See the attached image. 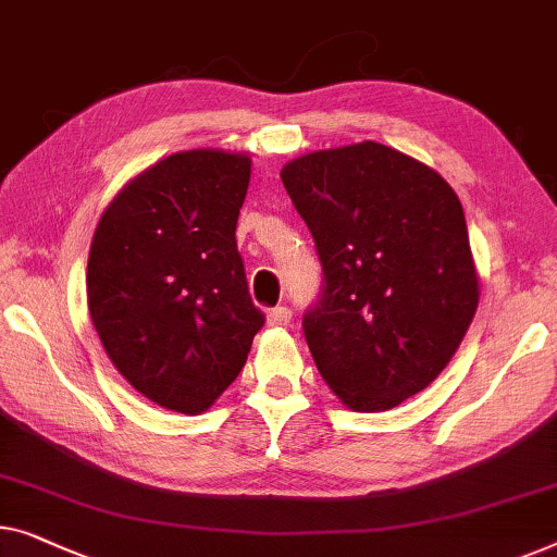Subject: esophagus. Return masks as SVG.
Instances as JSON below:
<instances>
[{
	"mask_svg": "<svg viewBox=\"0 0 557 557\" xmlns=\"http://www.w3.org/2000/svg\"><path fill=\"white\" fill-rule=\"evenodd\" d=\"M292 309L288 306H273V309H269V313H265V319H269L271 326H286L292 324Z\"/></svg>",
	"mask_w": 557,
	"mask_h": 557,
	"instance_id": "34e87169",
	"label": "esophagus"
}]
</instances>
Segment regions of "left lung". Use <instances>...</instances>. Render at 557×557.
I'll use <instances>...</instances> for the list:
<instances>
[{"label":"left lung","mask_w":557,"mask_h":557,"mask_svg":"<svg viewBox=\"0 0 557 557\" xmlns=\"http://www.w3.org/2000/svg\"><path fill=\"white\" fill-rule=\"evenodd\" d=\"M281 181L324 269L304 334L329 389L354 412H384L426 389L480 301L457 193L374 140L296 158Z\"/></svg>","instance_id":"left-lung-1"}]
</instances>
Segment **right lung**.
<instances>
[{
    "label": "right lung",
    "mask_w": 557,
    "mask_h": 557,
    "mask_svg": "<svg viewBox=\"0 0 557 557\" xmlns=\"http://www.w3.org/2000/svg\"><path fill=\"white\" fill-rule=\"evenodd\" d=\"M248 181L246 152H175L135 175L95 228V332L117 372L173 412H206L240 374L265 321L236 246Z\"/></svg>",
    "instance_id": "obj_1"
}]
</instances>
